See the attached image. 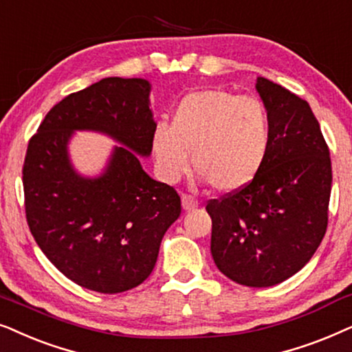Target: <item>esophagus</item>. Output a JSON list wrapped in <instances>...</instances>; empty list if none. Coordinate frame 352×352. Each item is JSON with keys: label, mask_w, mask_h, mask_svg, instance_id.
I'll return each instance as SVG.
<instances>
[{"label": "esophagus", "mask_w": 352, "mask_h": 352, "mask_svg": "<svg viewBox=\"0 0 352 352\" xmlns=\"http://www.w3.org/2000/svg\"><path fill=\"white\" fill-rule=\"evenodd\" d=\"M199 206L198 199H195L193 196L190 195H182V208H184L185 210H193Z\"/></svg>", "instance_id": "1"}]
</instances>
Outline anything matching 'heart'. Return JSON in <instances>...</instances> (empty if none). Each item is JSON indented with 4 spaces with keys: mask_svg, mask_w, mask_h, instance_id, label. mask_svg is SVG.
Here are the masks:
<instances>
[{
    "mask_svg": "<svg viewBox=\"0 0 352 352\" xmlns=\"http://www.w3.org/2000/svg\"><path fill=\"white\" fill-rule=\"evenodd\" d=\"M270 144L265 106L252 96L206 88L184 96L173 109L170 127L153 132L159 175L177 182L193 167L215 190L230 193L246 186L261 170Z\"/></svg>",
    "mask_w": 352,
    "mask_h": 352,
    "instance_id": "obj_1",
    "label": "heart"
}]
</instances>
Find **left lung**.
<instances>
[{"instance_id": "left-lung-1", "label": "left lung", "mask_w": 352, "mask_h": 352, "mask_svg": "<svg viewBox=\"0 0 352 352\" xmlns=\"http://www.w3.org/2000/svg\"><path fill=\"white\" fill-rule=\"evenodd\" d=\"M270 120V144L250 184L206 210L212 219L210 252L233 282L265 288L293 277L311 261L329 223L331 161L307 101L257 77Z\"/></svg>"}]
</instances>
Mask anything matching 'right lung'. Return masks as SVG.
<instances>
[{
    "label": "right lung",
    "instance_id": "right-lung-1",
    "mask_svg": "<svg viewBox=\"0 0 352 352\" xmlns=\"http://www.w3.org/2000/svg\"><path fill=\"white\" fill-rule=\"evenodd\" d=\"M144 78L107 77L65 96L30 138L22 182L27 223L56 269L80 287L122 293L156 265L164 233L182 212L180 196L143 170L156 122ZM75 129L114 138L100 177L74 170L67 144Z\"/></svg>",
    "mask_w": 352,
    "mask_h": 352
}]
</instances>
